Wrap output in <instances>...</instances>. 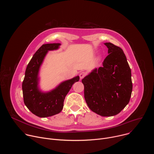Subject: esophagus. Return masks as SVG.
<instances>
[{"instance_id":"obj_1","label":"esophagus","mask_w":154,"mask_h":154,"mask_svg":"<svg viewBox=\"0 0 154 154\" xmlns=\"http://www.w3.org/2000/svg\"><path fill=\"white\" fill-rule=\"evenodd\" d=\"M86 75V73L85 72H81L79 74V76H80V79H82Z\"/></svg>"}]
</instances>
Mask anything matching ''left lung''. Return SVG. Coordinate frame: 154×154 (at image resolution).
Wrapping results in <instances>:
<instances>
[{"instance_id": "8db88e82", "label": "left lung", "mask_w": 154, "mask_h": 154, "mask_svg": "<svg viewBox=\"0 0 154 154\" xmlns=\"http://www.w3.org/2000/svg\"><path fill=\"white\" fill-rule=\"evenodd\" d=\"M108 55L102 65L82 80L86 102L93 112L102 116L119 113L128 103L132 82L131 69L123 51L111 42H105Z\"/></svg>"}]
</instances>
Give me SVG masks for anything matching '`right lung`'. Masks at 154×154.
Wrapping results in <instances>:
<instances>
[{"label":"right lung","instance_id":"right-lung-1","mask_svg":"<svg viewBox=\"0 0 154 154\" xmlns=\"http://www.w3.org/2000/svg\"><path fill=\"white\" fill-rule=\"evenodd\" d=\"M60 43L43 45L35 52L28 64L23 82L24 102L27 108L35 115L46 118L61 112L64 100L72 85L79 80L77 75L60 83L54 89L45 92L39 88V72L41 65L49 51L57 50Z\"/></svg>","mask_w":154,"mask_h":154}]
</instances>
